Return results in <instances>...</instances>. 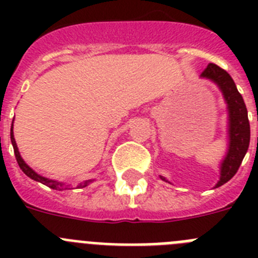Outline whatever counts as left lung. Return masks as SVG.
Wrapping results in <instances>:
<instances>
[{"label": "left lung", "instance_id": "8db88e82", "mask_svg": "<svg viewBox=\"0 0 258 258\" xmlns=\"http://www.w3.org/2000/svg\"><path fill=\"white\" fill-rule=\"evenodd\" d=\"M200 77L209 80L218 86L227 106V150L220 164V179L214 186V188H217L235 175L248 151L250 140L248 111L234 80L226 71L209 63ZM160 178L169 182L163 175H160Z\"/></svg>", "mask_w": 258, "mask_h": 258}]
</instances>
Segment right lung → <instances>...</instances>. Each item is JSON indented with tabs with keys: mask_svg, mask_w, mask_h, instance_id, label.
<instances>
[{
	"mask_svg": "<svg viewBox=\"0 0 258 258\" xmlns=\"http://www.w3.org/2000/svg\"><path fill=\"white\" fill-rule=\"evenodd\" d=\"M14 125V122H13ZM13 125H11V132H10V138H11V143H13V147H14V154H15V157H17V161L18 164H19L20 169L24 172V174H27L29 177V178H32L33 181H37L40 182V183L45 184V186H47V187L52 188V190H70V184H66L64 182H59V181H55V179H50V178H46V177H44V175L38 174V173H36L35 170L32 169L31 166L28 165V164L26 163V161L23 160V157L20 156V152L19 150H18V146H17V142H15V138H14V132H13ZM94 181V179H88V181L83 182V183H80L79 186H77V188H83V187H86L88 184H90L92 182Z\"/></svg>",
	"mask_w": 258,
	"mask_h": 258,
	"instance_id": "add662e5",
	"label": "right lung"
}]
</instances>
